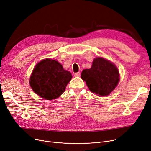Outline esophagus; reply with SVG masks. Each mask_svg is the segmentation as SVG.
<instances>
[{"mask_svg": "<svg viewBox=\"0 0 151 151\" xmlns=\"http://www.w3.org/2000/svg\"><path fill=\"white\" fill-rule=\"evenodd\" d=\"M80 76H81L80 72H76V73H75V74H74V76H75V77H79Z\"/></svg>", "mask_w": 151, "mask_h": 151, "instance_id": "esophagus-1", "label": "esophagus"}]
</instances>
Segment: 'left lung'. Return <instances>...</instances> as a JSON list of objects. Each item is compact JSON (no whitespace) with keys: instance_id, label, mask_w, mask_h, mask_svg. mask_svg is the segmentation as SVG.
<instances>
[{"instance_id":"1","label":"left lung","mask_w":151,"mask_h":151,"mask_svg":"<svg viewBox=\"0 0 151 151\" xmlns=\"http://www.w3.org/2000/svg\"><path fill=\"white\" fill-rule=\"evenodd\" d=\"M81 77L92 92L101 97L108 96L120 79L115 64L102 58L93 59L91 68L83 70Z\"/></svg>"}]
</instances>
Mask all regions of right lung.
<instances>
[{
  "instance_id": "add662e5",
  "label": "right lung",
  "mask_w": 151,
  "mask_h": 151,
  "mask_svg": "<svg viewBox=\"0 0 151 151\" xmlns=\"http://www.w3.org/2000/svg\"><path fill=\"white\" fill-rule=\"evenodd\" d=\"M72 77L70 72L63 69L58 61L46 59L35 66L29 84L33 91L46 100L59 97Z\"/></svg>"
}]
</instances>
